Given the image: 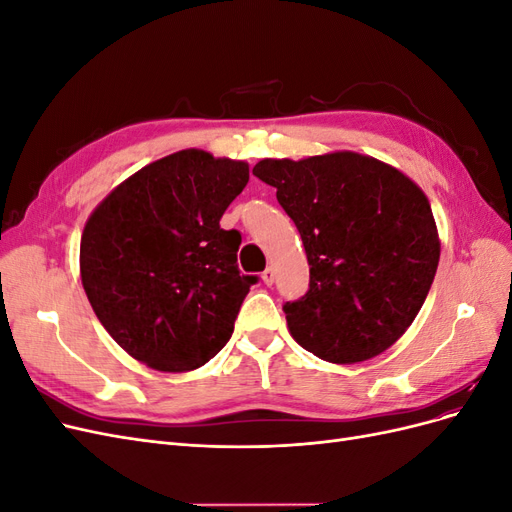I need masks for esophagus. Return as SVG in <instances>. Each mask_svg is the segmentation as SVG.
Instances as JSON below:
<instances>
[{
  "label": "esophagus",
  "instance_id": "esophagus-1",
  "mask_svg": "<svg viewBox=\"0 0 512 512\" xmlns=\"http://www.w3.org/2000/svg\"><path fill=\"white\" fill-rule=\"evenodd\" d=\"M275 282V269L273 267H267L265 271H262V284L265 286H273Z\"/></svg>",
  "mask_w": 512,
  "mask_h": 512
}]
</instances>
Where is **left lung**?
<instances>
[{"instance_id":"obj_1","label":"left lung","mask_w":512,"mask_h":512,"mask_svg":"<svg viewBox=\"0 0 512 512\" xmlns=\"http://www.w3.org/2000/svg\"><path fill=\"white\" fill-rule=\"evenodd\" d=\"M309 262V290L284 305L318 359L350 365L391 348L421 312L440 260L431 205L401 170L354 151L260 160Z\"/></svg>"}]
</instances>
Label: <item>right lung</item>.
Listing matches in <instances>:
<instances>
[{"label":"right lung","mask_w":512,"mask_h":512,"mask_svg":"<svg viewBox=\"0 0 512 512\" xmlns=\"http://www.w3.org/2000/svg\"><path fill=\"white\" fill-rule=\"evenodd\" d=\"M247 181V162L183 149L119 183L89 215L83 288L102 327L136 361L190 371L226 346L258 282L239 273V232L220 228Z\"/></svg>","instance_id":"right-lung-1"}]
</instances>
